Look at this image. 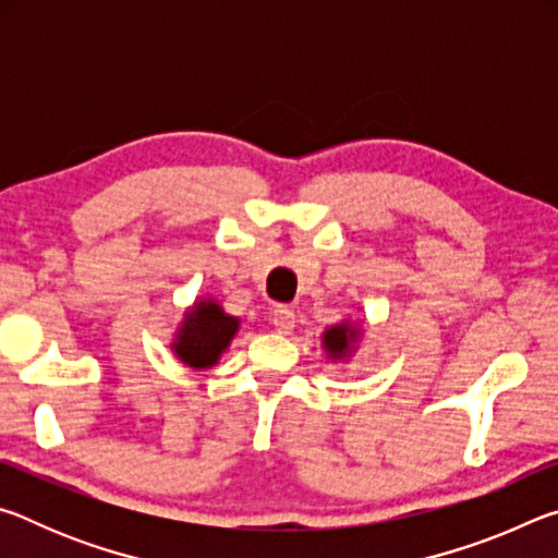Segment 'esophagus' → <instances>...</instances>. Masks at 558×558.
Masks as SVG:
<instances>
[{
	"label": "esophagus",
	"mask_w": 558,
	"mask_h": 558,
	"mask_svg": "<svg viewBox=\"0 0 558 558\" xmlns=\"http://www.w3.org/2000/svg\"><path fill=\"white\" fill-rule=\"evenodd\" d=\"M272 327H276V332L280 335H290L292 329H295V313L288 307H278L276 313H272Z\"/></svg>",
	"instance_id": "1"
}]
</instances>
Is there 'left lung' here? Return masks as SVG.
<instances>
[{"mask_svg": "<svg viewBox=\"0 0 558 558\" xmlns=\"http://www.w3.org/2000/svg\"><path fill=\"white\" fill-rule=\"evenodd\" d=\"M364 339V327L356 323L352 317H344L342 323H337L332 327H327L323 332V349L325 356L332 364H347L352 359L359 347H362Z\"/></svg>", "mask_w": 558, "mask_h": 558, "instance_id": "1", "label": "left lung"}]
</instances>
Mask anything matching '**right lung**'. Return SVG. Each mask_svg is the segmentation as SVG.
<instances>
[{"label":"right lung","instance_id":"obj_1","mask_svg":"<svg viewBox=\"0 0 558 558\" xmlns=\"http://www.w3.org/2000/svg\"><path fill=\"white\" fill-rule=\"evenodd\" d=\"M241 319L226 313L211 295H199L184 310L169 349L184 366L194 372L211 369L239 335Z\"/></svg>","mask_w":558,"mask_h":558}]
</instances>
